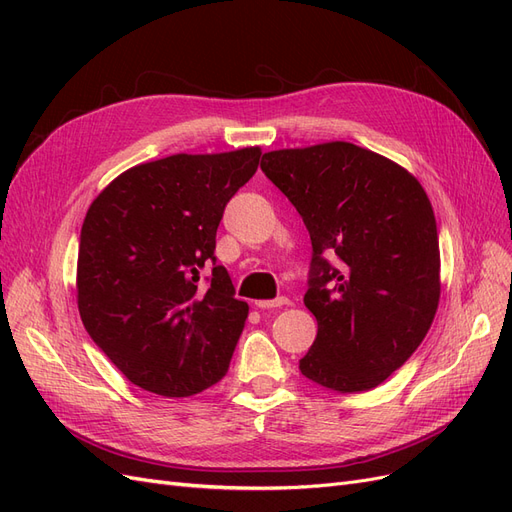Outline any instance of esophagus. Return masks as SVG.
<instances>
[{
	"label": "esophagus",
	"mask_w": 512,
	"mask_h": 512,
	"mask_svg": "<svg viewBox=\"0 0 512 512\" xmlns=\"http://www.w3.org/2000/svg\"><path fill=\"white\" fill-rule=\"evenodd\" d=\"M282 305H290V299L288 297H277V299H271V301H256V307L258 309H273V307H282Z\"/></svg>",
	"instance_id": "esophagus-1"
}]
</instances>
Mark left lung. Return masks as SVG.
I'll list each match as a JSON object with an SVG mask.
<instances>
[{"instance_id":"8db88e82","label":"left lung","mask_w":512,"mask_h":512,"mask_svg":"<svg viewBox=\"0 0 512 512\" xmlns=\"http://www.w3.org/2000/svg\"><path fill=\"white\" fill-rule=\"evenodd\" d=\"M260 168L312 239L303 303L318 333L301 374L339 393L374 389L421 346L440 303L427 192L404 166L346 141L269 151Z\"/></svg>"}]
</instances>
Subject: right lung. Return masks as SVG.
I'll list each match as a JSON object with an SVG mask.
<instances>
[{"label": "right lung", "mask_w": 512, "mask_h": 512, "mask_svg": "<svg viewBox=\"0 0 512 512\" xmlns=\"http://www.w3.org/2000/svg\"><path fill=\"white\" fill-rule=\"evenodd\" d=\"M260 147L175 153L128 168L89 205L76 262V303L91 339L132 384L190 397L220 382L250 307L222 265L215 232L252 179Z\"/></svg>", "instance_id": "add662e5"}]
</instances>
